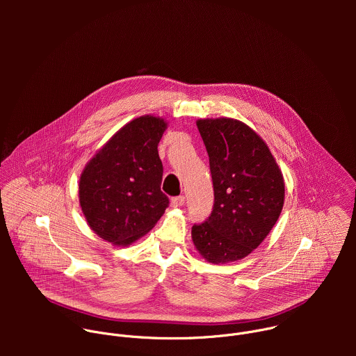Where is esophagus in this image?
Returning a JSON list of instances; mask_svg holds the SVG:
<instances>
[{"instance_id": "obj_1", "label": "esophagus", "mask_w": 356, "mask_h": 356, "mask_svg": "<svg viewBox=\"0 0 356 356\" xmlns=\"http://www.w3.org/2000/svg\"><path fill=\"white\" fill-rule=\"evenodd\" d=\"M184 202H186V198H184L183 195H179V197H175V198H172L170 204H172V207H175V209H179V207H183V206H184Z\"/></svg>"}]
</instances>
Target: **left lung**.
I'll return each mask as SVG.
<instances>
[{"label":"left lung","instance_id":"obj_1","mask_svg":"<svg viewBox=\"0 0 356 356\" xmlns=\"http://www.w3.org/2000/svg\"><path fill=\"white\" fill-rule=\"evenodd\" d=\"M210 158L214 209L193 225L200 255L214 265L243 259L276 224L284 204V180L266 142L234 118L197 120Z\"/></svg>","mask_w":356,"mask_h":356}]
</instances>
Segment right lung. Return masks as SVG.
Wrapping results in <instances>:
<instances>
[{"mask_svg": "<svg viewBox=\"0 0 356 356\" xmlns=\"http://www.w3.org/2000/svg\"><path fill=\"white\" fill-rule=\"evenodd\" d=\"M168 128L161 117L142 115L118 129L84 166L79 201L88 227L107 242L127 246L163 216V165L158 145Z\"/></svg>", "mask_w": 356, "mask_h": 356, "instance_id": "add662e5", "label": "right lung"}]
</instances>
